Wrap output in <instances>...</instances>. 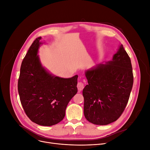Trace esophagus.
I'll use <instances>...</instances> for the list:
<instances>
[{
  "label": "esophagus",
  "instance_id": "esophagus-1",
  "mask_svg": "<svg viewBox=\"0 0 150 150\" xmlns=\"http://www.w3.org/2000/svg\"><path fill=\"white\" fill-rule=\"evenodd\" d=\"M84 87V83H82V82H78V84H77V88H78V92H81L83 88Z\"/></svg>",
  "mask_w": 150,
  "mask_h": 150
}]
</instances>
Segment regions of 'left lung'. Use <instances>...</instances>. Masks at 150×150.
Here are the masks:
<instances>
[{
	"mask_svg": "<svg viewBox=\"0 0 150 150\" xmlns=\"http://www.w3.org/2000/svg\"><path fill=\"white\" fill-rule=\"evenodd\" d=\"M84 114L89 122L106 125L116 121L127 106L133 85L131 62L121 44L112 60L85 73Z\"/></svg>",
	"mask_w": 150,
	"mask_h": 150,
	"instance_id": "1",
	"label": "left lung"
}]
</instances>
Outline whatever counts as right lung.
I'll list each match as a JSON object with an SVG mask.
<instances>
[{
    "instance_id": "right-lung-1",
    "label": "right lung",
    "mask_w": 150,
    "mask_h": 150,
    "mask_svg": "<svg viewBox=\"0 0 150 150\" xmlns=\"http://www.w3.org/2000/svg\"><path fill=\"white\" fill-rule=\"evenodd\" d=\"M41 39L38 37L33 41L22 62L18 88L29 119L38 125L49 127L64 119L69 102L78 91V75L63 78L47 72L37 54Z\"/></svg>"
}]
</instances>
